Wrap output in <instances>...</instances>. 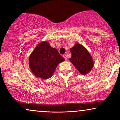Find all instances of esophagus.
I'll list each match as a JSON object with an SVG mask.
<instances>
[{
  "label": "esophagus",
  "instance_id": "34e87169",
  "mask_svg": "<svg viewBox=\"0 0 120 120\" xmlns=\"http://www.w3.org/2000/svg\"><path fill=\"white\" fill-rule=\"evenodd\" d=\"M63 57H64V58L65 59V60H67V55L66 54H64V55H63Z\"/></svg>",
  "mask_w": 120,
  "mask_h": 120
}]
</instances>
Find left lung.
I'll use <instances>...</instances> for the list:
<instances>
[{
	"label": "left lung",
	"mask_w": 120,
	"mask_h": 120,
	"mask_svg": "<svg viewBox=\"0 0 120 120\" xmlns=\"http://www.w3.org/2000/svg\"><path fill=\"white\" fill-rule=\"evenodd\" d=\"M70 51L71 57L70 61L82 74H86L93 68L94 63L90 53L79 44H75Z\"/></svg>",
	"instance_id": "1"
}]
</instances>
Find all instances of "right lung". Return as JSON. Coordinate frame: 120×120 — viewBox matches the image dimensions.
Instances as JSON below:
<instances>
[{
	"instance_id": "right-lung-1",
	"label": "right lung",
	"mask_w": 120,
	"mask_h": 120,
	"mask_svg": "<svg viewBox=\"0 0 120 120\" xmlns=\"http://www.w3.org/2000/svg\"><path fill=\"white\" fill-rule=\"evenodd\" d=\"M64 60L57 49L44 42L39 43L30 55L29 63L35 76L47 79L51 77L57 65Z\"/></svg>"
}]
</instances>
